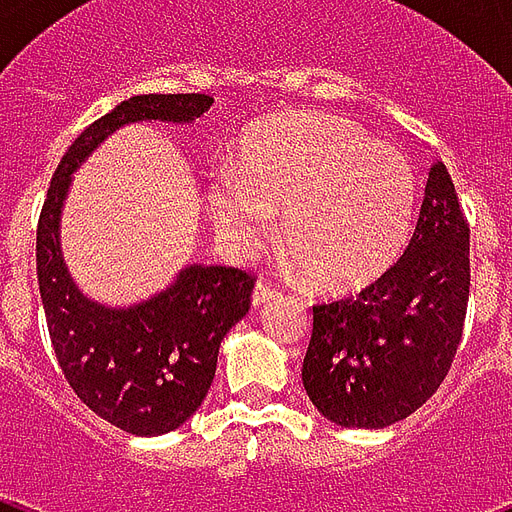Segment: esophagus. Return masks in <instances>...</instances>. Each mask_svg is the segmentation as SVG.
I'll return each mask as SVG.
<instances>
[{"mask_svg":"<svg viewBox=\"0 0 512 512\" xmlns=\"http://www.w3.org/2000/svg\"><path fill=\"white\" fill-rule=\"evenodd\" d=\"M276 295H279V289L273 287L271 281H257L255 292H252V303L260 308V305H265L268 300H271V297H276Z\"/></svg>","mask_w":512,"mask_h":512,"instance_id":"1","label":"esophagus"}]
</instances>
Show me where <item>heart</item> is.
<instances>
[{"mask_svg":"<svg viewBox=\"0 0 512 512\" xmlns=\"http://www.w3.org/2000/svg\"><path fill=\"white\" fill-rule=\"evenodd\" d=\"M217 231L236 252H255L281 215L284 244L313 284L361 287L406 244L417 177L404 151L350 119L292 111L255 124L239 143V167L209 172Z\"/></svg>","mask_w":512,"mask_h":512,"instance_id":"1","label":"heart"}]
</instances>
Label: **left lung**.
<instances>
[{"mask_svg": "<svg viewBox=\"0 0 512 512\" xmlns=\"http://www.w3.org/2000/svg\"><path fill=\"white\" fill-rule=\"evenodd\" d=\"M470 295V225L444 162H433L404 255L358 295L313 305L303 385L342 428H388L452 369Z\"/></svg>", "mask_w": 512, "mask_h": 512, "instance_id": "1", "label": "left lung"}]
</instances>
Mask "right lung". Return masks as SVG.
<instances>
[{
  "label": "right lung",
  "instance_id": "add662e5",
  "mask_svg": "<svg viewBox=\"0 0 512 512\" xmlns=\"http://www.w3.org/2000/svg\"><path fill=\"white\" fill-rule=\"evenodd\" d=\"M215 100L201 92L135 95L92 122L68 146L36 225V279L63 377L92 412L132 436H162L201 406L228 329L247 316L255 276L241 268L191 265L162 295L111 311L90 303L68 276L58 217L71 172L122 124L191 122Z\"/></svg>",
  "mask_w": 512,
  "mask_h": 512
}]
</instances>
